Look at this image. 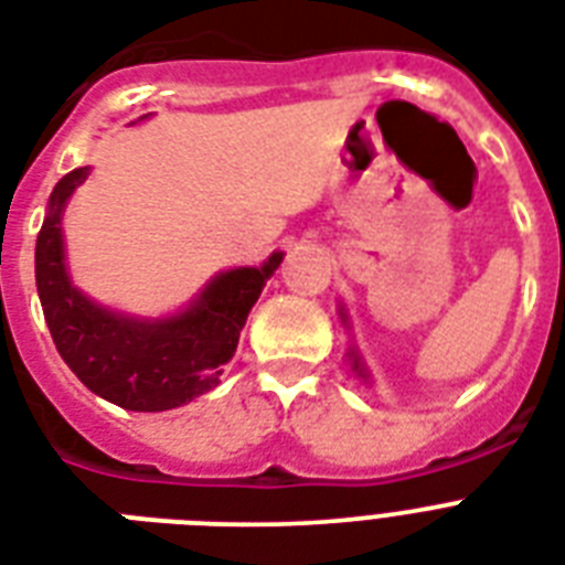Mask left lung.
Returning <instances> with one entry per match:
<instances>
[{
  "instance_id": "8db88e82",
  "label": "left lung",
  "mask_w": 565,
  "mask_h": 565,
  "mask_svg": "<svg viewBox=\"0 0 565 565\" xmlns=\"http://www.w3.org/2000/svg\"><path fill=\"white\" fill-rule=\"evenodd\" d=\"M340 317H343V322H349V319H345L343 310H340ZM349 363H352L354 375L363 377V381H370V372H366V366H363V361H361V354L354 352V349H349Z\"/></svg>"
}]
</instances>
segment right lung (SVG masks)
Instances as JSON below:
<instances>
[{
	"label": "right lung",
	"mask_w": 565,
	"mask_h": 565,
	"mask_svg": "<svg viewBox=\"0 0 565 565\" xmlns=\"http://www.w3.org/2000/svg\"><path fill=\"white\" fill-rule=\"evenodd\" d=\"M87 167L66 172L49 195V213L34 248V278L49 334L64 363L90 393L126 411H172L220 384L237 352L239 331L266 278L281 266L275 252L264 266L216 275L184 313L135 319L99 308L75 290L64 266L61 213Z\"/></svg>",
	"instance_id": "right-lung-1"
}]
</instances>
